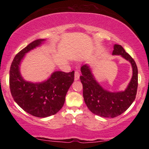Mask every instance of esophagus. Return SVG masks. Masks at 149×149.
<instances>
[{
	"label": "esophagus",
	"instance_id": "esophagus-1",
	"mask_svg": "<svg viewBox=\"0 0 149 149\" xmlns=\"http://www.w3.org/2000/svg\"><path fill=\"white\" fill-rule=\"evenodd\" d=\"M79 77H80V74H79V71H75V72H74V81L79 80Z\"/></svg>",
	"mask_w": 149,
	"mask_h": 149
}]
</instances>
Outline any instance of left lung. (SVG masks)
Returning <instances> with one entry per match:
<instances>
[{"label":"left lung","mask_w":149,"mask_h":149,"mask_svg":"<svg viewBox=\"0 0 149 149\" xmlns=\"http://www.w3.org/2000/svg\"><path fill=\"white\" fill-rule=\"evenodd\" d=\"M113 55L121 56L132 65V79L124 91L107 90L96 81L88 64H83L81 68L85 102L91 113L103 117L114 118L123 113L133 103L137 93L138 68L135 61L119 45H114Z\"/></svg>","instance_id":"8db88e82"}]
</instances>
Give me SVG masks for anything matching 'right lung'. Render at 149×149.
<instances>
[{"label":"right lung","instance_id":"right-lung-1","mask_svg":"<svg viewBox=\"0 0 149 149\" xmlns=\"http://www.w3.org/2000/svg\"><path fill=\"white\" fill-rule=\"evenodd\" d=\"M45 40H34L20 51L14 58L9 71L10 90L14 101L26 113L40 118L54 115L62 109L74 77V71H55L42 82L24 80L20 72L22 60L27 53L41 45Z\"/></svg>","mask_w":149,"mask_h":149}]
</instances>
